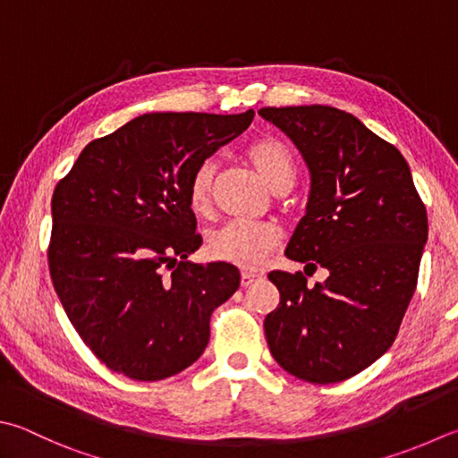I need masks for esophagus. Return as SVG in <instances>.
Wrapping results in <instances>:
<instances>
[{
	"instance_id": "obj_1",
	"label": "esophagus",
	"mask_w": 458,
	"mask_h": 458,
	"mask_svg": "<svg viewBox=\"0 0 458 458\" xmlns=\"http://www.w3.org/2000/svg\"><path fill=\"white\" fill-rule=\"evenodd\" d=\"M259 279L255 273H241V287H251V284Z\"/></svg>"
}]
</instances>
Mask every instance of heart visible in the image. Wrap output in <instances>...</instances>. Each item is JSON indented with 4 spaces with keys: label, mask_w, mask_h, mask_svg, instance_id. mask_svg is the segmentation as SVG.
<instances>
[{
    "label": "heart",
    "mask_w": 458,
    "mask_h": 458,
    "mask_svg": "<svg viewBox=\"0 0 458 458\" xmlns=\"http://www.w3.org/2000/svg\"><path fill=\"white\" fill-rule=\"evenodd\" d=\"M245 159L251 163L261 179L275 193L289 191L295 183L297 165L291 149L273 135L257 137L245 148ZM215 163L201 161L189 177L187 197L193 213L209 215L211 191L215 179ZM279 229L271 223L229 221L207 237V253L217 261L235 265L239 269H257L277 249Z\"/></svg>",
    "instance_id": "heart-1"
}]
</instances>
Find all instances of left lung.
I'll use <instances>...</instances> for the list:
<instances>
[{
	"mask_svg": "<svg viewBox=\"0 0 458 458\" xmlns=\"http://www.w3.org/2000/svg\"><path fill=\"white\" fill-rule=\"evenodd\" d=\"M310 174L307 211L287 255L329 273H269L279 307L265 317L275 360L301 381L339 383L383 357L417 287L427 209L401 151L329 106L263 107Z\"/></svg>",
	"mask_w": 458,
	"mask_h": 458,
	"instance_id": "8db88e82",
	"label": "left lung"
}]
</instances>
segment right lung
<instances>
[{
	"label": "right lung",
	"mask_w": 458,
	"mask_h": 458,
	"mask_svg": "<svg viewBox=\"0 0 458 458\" xmlns=\"http://www.w3.org/2000/svg\"><path fill=\"white\" fill-rule=\"evenodd\" d=\"M253 117L140 115L91 141L57 183L51 281L83 343L115 373L161 381L193 365L211 313L239 289L237 267L187 261L201 247L187 185Z\"/></svg>",
	"instance_id": "1"
}]
</instances>
